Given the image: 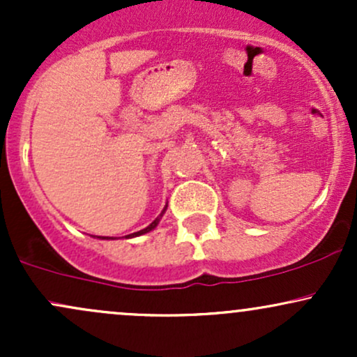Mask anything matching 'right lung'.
I'll return each instance as SVG.
<instances>
[{
  "label": "right lung",
  "mask_w": 357,
  "mask_h": 357,
  "mask_svg": "<svg viewBox=\"0 0 357 357\" xmlns=\"http://www.w3.org/2000/svg\"><path fill=\"white\" fill-rule=\"evenodd\" d=\"M158 218H155L154 221H153V223H151L149 225V227H147V228H144V230H141V231H136V233H132V235H127L126 236V238H129V236H139V235H144V233H147V231H151V230H154V228H155V225H158Z\"/></svg>",
  "instance_id": "obj_1"
}]
</instances>
